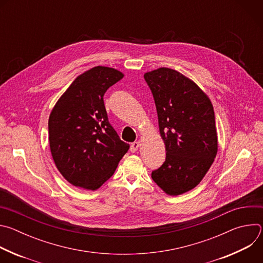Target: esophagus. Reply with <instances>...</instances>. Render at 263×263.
<instances>
[{
  "mask_svg": "<svg viewBox=\"0 0 263 263\" xmlns=\"http://www.w3.org/2000/svg\"><path fill=\"white\" fill-rule=\"evenodd\" d=\"M139 146H140V141H134V142H132V143H131L130 151H131L132 153H134V152H136V151H137Z\"/></svg>",
  "mask_w": 263,
  "mask_h": 263,
  "instance_id": "obj_1",
  "label": "esophagus"
}]
</instances>
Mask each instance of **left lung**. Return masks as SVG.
I'll return each instance as SVG.
<instances>
[{
  "label": "left lung",
  "mask_w": 263,
  "mask_h": 263,
  "mask_svg": "<svg viewBox=\"0 0 263 263\" xmlns=\"http://www.w3.org/2000/svg\"><path fill=\"white\" fill-rule=\"evenodd\" d=\"M143 77L155 101L166 151L152 179L165 194L182 195L202 181L216 156L213 106L194 81L175 69L160 67Z\"/></svg>",
  "instance_id": "1"
}]
</instances>
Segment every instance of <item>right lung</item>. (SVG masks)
Returning <instances> with one entry per match:
<instances>
[{
    "mask_svg": "<svg viewBox=\"0 0 263 263\" xmlns=\"http://www.w3.org/2000/svg\"><path fill=\"white\" fill-rule=\"evenodd\" d=\"M124 74L95 66L72 81L49 118V141L60 174L73 186L96 191L116 172L130 145L108 121L107 89Z\"/></svg>",
    "mask_w": 263,
    "mask_h": 263,
    "instance_id": "right-lung-1",
    "label": "right lung"
}]
</instances>
